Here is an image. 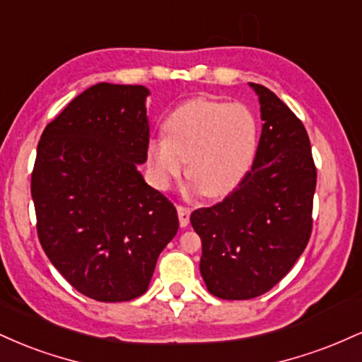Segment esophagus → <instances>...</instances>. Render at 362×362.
I'll return each instance as SVG.
<instances>
[{
	"label": "esophagus",
	"mask_w": 362,
	"mask_h": 362,
	"mask_svg": "<svg viewBox=\"0 0 362 362\" xmlns=\"http://www.w3.org/2000/svg\"><path fill=\"white\" fill-rule=\"evenodd\" d=\"M177 214H178V223H180V226L185 228L190 221V209H189V207L178 206L177 207Z\"/></svg>",
	"instance_id": "1"
}]
</instances>
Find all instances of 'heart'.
<instances>
[{
	"instance_id": "b5f03b06",
	"label": "heart",
	"mask_w": 362,
	"mask_h": 362,
	"mask_svg": "<svg viewBox=\"0 0 362 362\" xmlns=\"http://www.w3.org/2000/svg\"><path fill=\"white\" fill-rule=\"evenodd\" d=\"M165 138L151 139L146 165L158 189H168L185 168L190 189L211 199L226 197L245 180L259 149V120L243 103L194 98L163 124Z\"/></svg>"
}]
</instances>
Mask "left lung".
Wrapping results in <instances>:
<instances>
[{
    "instance_id": "8db88e82",
    "label": "left lung",
    "mask_w": 362,
    "mask_h": 362,
    "mask_svg": "<svg viewBox=\"0 0 362 362\" xmlns=\"http://www.w3.org/2000/svg\"><path fill=\"white\" fill-rule=\"evenodd\" d=\"M262 134L245 180L223 202L190 214L201 236V276L221 300H252L291 271L311 235L317 168L301 120L274 91L248 83Z\"/></svg>"
}]
</instances>
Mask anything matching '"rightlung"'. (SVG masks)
<instances>
[{
  "mask_svg": "<svg viewBox=\"0 0 362 362\" xmlns=\"http://www.w3.org/2000/svg\"><path fill=\"white\" fill-rule=\"evenodd\" d=\"M141 85L97 83L47 124L32 199L45 255L74 289L103 303L146 293L158 255L178 230L177 209L149 187V120Z\"/></svg>",
  "mask_w": 362,
  "mask_h": 362,
  "instance_id": "obj_1",
  "label": "right lung"
}]
</instances>
